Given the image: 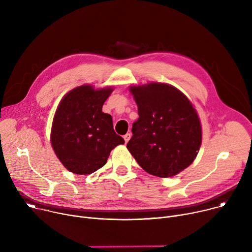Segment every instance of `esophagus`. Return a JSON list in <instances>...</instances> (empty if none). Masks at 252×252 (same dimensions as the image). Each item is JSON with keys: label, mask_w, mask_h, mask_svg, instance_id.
<instances>
[{"label": "esophagus", "mask_w": 252, "mask_h": 252, "mask_svg": "<svg viewBox=\"0 0 252 252\" xmlns=\"http://www.w3.org/2000/svg\"><path fill=\"white\" fill-rule=\"evenodd\" d=\"M130 136H131V134H130V133H126V134L124 135V138H125V141H126V143H127V141L129 140Z\"/></svg>", "instance_id": "esophagus-1"}]
</instances>
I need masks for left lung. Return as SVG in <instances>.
<instances>
[{"label": "left lung", "mask_w": 252, "mask_h": 252, "mask_svg": "<svg viewBox=\"0 0 252 252\" xmlns=\"http://www.w3.org/2000/svg\"><path fill=\"white\" fill-rule=\"evenodd\" d=\"M138 109L126 148L147 172L170 177L194 160L201 145L198 116L177 89L159 83L130 88Z\"/></svg>", "instance_id": "8db88e82"}]
</instances>
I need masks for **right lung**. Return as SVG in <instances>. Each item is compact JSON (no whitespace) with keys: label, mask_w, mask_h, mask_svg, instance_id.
I'll return each instance as SVG.
<instances>
[{"label":"right lung","mask_w":252,"mask_h":252,"mask_svg":"<svg viewBox=\"0 0 252 252\" xmlns=\"http://www.w3.org/2000/svg\"><path fill=\"white\" fill-rule=\"evenodd\" d=\"M113 89L94 90L81 86L70 91L56 112L51 141L53 149L66 169L77 174H90L102 167L111 151L124 145L117 134L112 116L101 107Z\"/></svg>","instance_id":"1"}]
</instances>
